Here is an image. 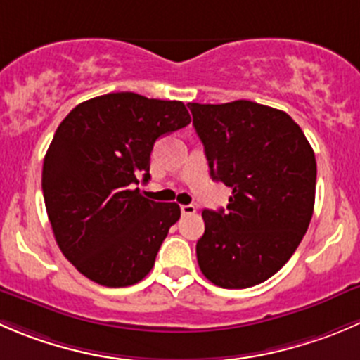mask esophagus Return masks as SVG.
I'll list each match as a JSON object with an SVG mask.
<instances>
[{"mask_svg": "<svg viewBox=\"0 0 360 360\" xmlns=\"http://www.w3.org/2000/svg\"><path fill=\"white\" fill-rule=\"evenodd\" d=\"M180 210H182V215H193L196 212V207L194 205H182Z\"/></svg>", "mask_w": 360, "mask_h": 360, "instance_id": "obj_1", "label": "esophagus"}]
</instances>
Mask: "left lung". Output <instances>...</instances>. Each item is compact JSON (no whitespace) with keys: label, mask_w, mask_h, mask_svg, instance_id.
<instances>
[{"label":"left lung","mask_w":360,"mask_h":360,"mask_svg":"<svg viewBox=\"0 0 360 360\" xmlns=\"http://www.w3.org/2000/svg\"><path fill=\"white\" fill-rule=\"evenodd\" d=\"M210 176L231 187L226 210H203L198 265L215 286L249 288L272 277L313 217L316 160L285 111L235 101L189 104Z\"/></svg>","instance_id":"1"}]
</instances>
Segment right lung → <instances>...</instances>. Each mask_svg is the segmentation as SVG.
I'll return each instance as SVG.
<instances>
[{"instance_id":"right-lung-1","label":"right lung","mask_w":360,"mask_h":360,"mask_svg":"<svg viewBox=\"0 0 360 360\" xmlns=\"http://www.w3.org/2000/svg\"><path fill=\"white\" fill-rule=\"evenodd\" d=\"M189 123L184 102L132 91L81 102L60 123L44 159V201L61 252L88 279L122 288L152 270L180 207L136 186L141 174L148 182L153 143Z\"/></svg>"}]
</instances>
